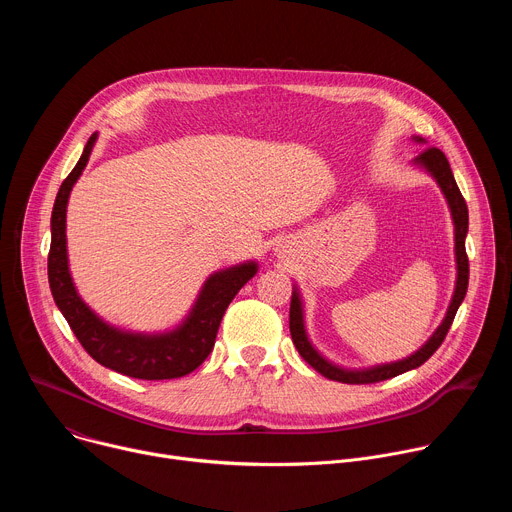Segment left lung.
<instances>
[{
    "label": "left lung",
    "instance_id": "obj_1",
    "mask_svg": "<svg viewBox=\"0 0 512 512\" xmlns=\"http://www.w3.org/2000/svg\"><path fill=\"white\" fill-rule=\"evenodd\" d=\"M413 141L417 143H425L423 137L413 135ZM411 166L427 172L435 184L440 186L450 214H452V223H454V255H456V285H454V296L450 300L448 312L442 320V324L435 328V332L427 338V342L417 348L413 354H409L407 358L395 360V362H385V364H375V367H367V369H344L340 364L328 360L310 340L308 332H306V316H304V300L300 296L298 285H294V291H291V306H289V332H291V340H294L298 352L302 354V358L314 367L320 375H324L330 381H338V383H348V385H367V383H379V381H387L391 377H397L401 373H407L411 369L421 367V364L440 348V344L444 342L454 316L460 308V304L466 298V289H468V275H470V267H468V255H466V235H468V206L466 200L456 184V178L452 174L450 162L444 156V152H440L437 148H427L423 154H419Z\"/></svg>",
    "mask_w": 512,
    "mask_h": 512
}]
</instances>
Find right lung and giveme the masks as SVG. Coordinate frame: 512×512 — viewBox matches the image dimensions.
<instances>
[{
	"instance_id": "add662e5",
	"label": "right lung",
	"mask_w": 512,
	"mask_h": 512,
	"mask_svg": "<svg viewBox=\"0 0 512 512\" xmlns=\"http://www.w3.org/2000/svg\"><path fill=\"white\" fill-rule=\"evenodd\" d=\"M97 137L99 133L89 137L81 160L66 176L54 200L48 253V283L52 298L83 348L103 367L143 381L184 377L206 360L229 304L239 294V289L257 273L259 265L257 261H243L210 273L188 316L172 330L131 332L105 322L79 296L68 269L66 251V206L70 190L87 168Z\"/></svg>"
}]
</instances>
